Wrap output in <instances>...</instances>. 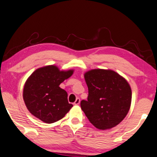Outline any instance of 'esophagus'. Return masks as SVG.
<instances>
[{
	"label": "esophagus",
	"mask_w": 157,
	"mask_h": 157,
	"mask_svg": "<svg viewBox=\"0 0 157 157\" xmlns=\"http://www.w3.org/2000/svg\"><path fill=\"white\" fill-rule=\"evenodd\" d=\"M80 99L79 98H77L76 99V101H75L74 104L75 105H79V104H80Z\"/></svg>",
	"instance_id": "1"
}]
</instances>
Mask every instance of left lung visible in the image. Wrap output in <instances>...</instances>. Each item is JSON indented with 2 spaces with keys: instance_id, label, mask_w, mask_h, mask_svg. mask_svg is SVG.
Returning a JSON list of instances; mask_svg holds the SVG:
<instances>
[{
  "instance_id": "left-lung-1",
  "label": "left lung",
  "mask_w": 157,
  "mask_h": 157,
  "mask_svg": "<svg viewBox=\"0 0 157 157\" xmlns=\"http://www.w3.org/2000/svg\"><path fill=\"white\" fill-rule=\"evenodd\" d=\"M88 100L82 110L95 128L109 130L124 120L131 106L132 90L124 77L112 69H93L85 72Z\"/></svg>"
}]
</instances>
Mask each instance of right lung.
I'll return each mask as SVG.
<instances>
[{
    "mask_svg": "<svg viewBox=\"0 0 157 157\" xmlns=\"http://www.w3.org/2000/svg\"><path fill=\"white\" fill-rule=\"evenodd\" d=\"M74 73V69L60 70L56 65L40 67L25 83L23 99L33 116L45 123L60 120L71 109L67 93L59 85Z\"/></svg>",
    "mask_w": 157,
    "mask_h": 157,
    "instance_id": "add662e5",
    "label": "right lung"
}]
</instances>
